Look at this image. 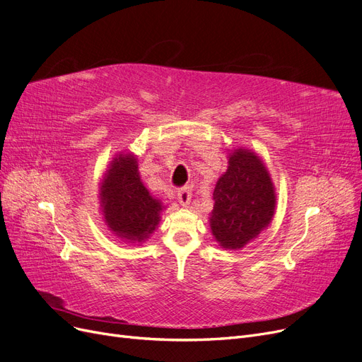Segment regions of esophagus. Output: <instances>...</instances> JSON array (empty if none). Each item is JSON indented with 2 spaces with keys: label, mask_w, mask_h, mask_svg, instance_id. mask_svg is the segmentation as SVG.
<instances>
[{
  "label": "esophagus",
  "mask_w": 362,
  "mask_h": 362,
  "mask_svg": "<svg viewBox=\"0 0 362 362\" xmlns=\"http://www.w3.org/2000/svg\"><path fill=\"white\" fill-rule=\"evenodd\" d=\"M178 196V201L182 206H189L190 201H192V189L189 187V185H184V187H181L177 193Z\"/></svg>",
  "instance_id": "esophagus-1"
}]
</instances>
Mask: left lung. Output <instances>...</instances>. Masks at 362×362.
Segmentation results:
<instances>
[{
  "label": "left lung",
  "instance_id": "left-lung-1",
  "mask_svg": "<svg viewBox=\"0 0 362 362\" xmlns=\"http://www.w3.org/2000/svg\"><path fill=\"white\" fill-rule=\"evenodd\" d=\"M210 228L218 246L243 249L270 225L276 208V190L269 169L247 148L228 149V168L213 192Z\"/></svg>",
  "mask_w": 362,
  "mask_h": 362
}]
</instances>
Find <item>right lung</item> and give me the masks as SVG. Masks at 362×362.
Returning <instances> with one entry per match:
<instances>
[{"instance_id":"add662e5","label":"right lung","mask_w":362,"mask_h":362,"mask_svg":"<svg viewBox=\"0 0 362 362\" xmlns=\"http://www.w3.org/2000/svg\"><path fill=\"white\" fill-rule=\"evenodd\" d=\"M100 210L108 231L127 243H145L166 210L141 182L137 156L117 152L100 182Z\"/></svg>"}]
</instances>
